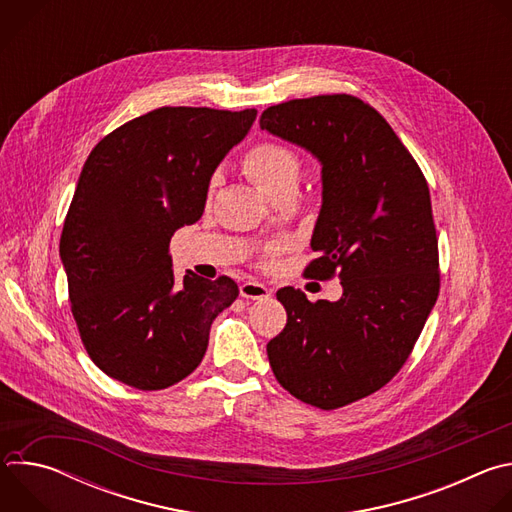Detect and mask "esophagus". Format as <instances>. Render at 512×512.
<instances>
[{"label":"esophagus","mask_w":512,"mask_h":512,"mask_svg":"<svg viewBox=\"0 0 512 512\" xmlns=\"http://www.w3.org/2000/svg\"><path fill=\"white\" fill-rule=\"evenodd\" d=\"M241 296L247 300H263L271 296V289L259 281H243L241 283Z\"/></svg>","instance_id":"esophagus-1"}]
</instances>
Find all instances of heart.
I'll return each mask as SVG.
<instances>
[{"instance_id": "1", "label": "heart", "mask_w": 512, "mask_h": 512, "mask_svg": "<svg viewBox=\"0 0 512 512\" xmlns=\"http://www.w3.org/2000/svg\"><path fill=\"white\" fill-rule=\"evenodd\" d=\"M243 168L247 176L267 194L277 196L283 188L298 184L300 178V158L294 150L287 145L265 141L255 145L253 150L247 152L243 160Z\"/></svg>"}]
</instances>
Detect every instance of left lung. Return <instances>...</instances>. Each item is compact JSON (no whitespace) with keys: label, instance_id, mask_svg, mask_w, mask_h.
Masks as SVG:
<instances>
[{"label":"left lung","instance_id":"left-lung-1","mask_svg":"<svg viewBox=\"0 0 512 512\" xmlns=\"http://www.w3.org/2000/svg\"><path fill=\"white\" fill-rule=\"evenodd\" d=\"M259 125L320 162L322 208L310 243L318 259L304 275L338 273L342 283L338 302L277 291L287 324L267 344L269 364L296 399L338 409L399 373L437 300L429 188L383 115L356 97L279 103Z\"/></svg>","mask_w":512,"mask_h":512}]
</instances>
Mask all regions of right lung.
Listing matches in <instances>:
<instances>
[{
    "instance_id": "add662e5",
    "label": "right lung",
    "mask_w": 512,
    "mask_h": 512,
    "mask_svg": "<svg viewBox=\"0 0 512 512\" xmlns=\"http://www.w3.org/2000/svg\"><path fill=\"white\" fill-rule=\"evenodd\" d=\"M255 109L162 107L103 137L72 196L60 259L70 310L97 367L129 387L158 391L186 379L204 356L212 320L237 283L186 271L178 281L172 235L204 212L208 184L245 139Z\"/></svg>"
}]
</instances>
